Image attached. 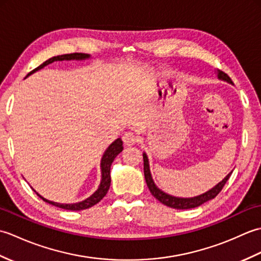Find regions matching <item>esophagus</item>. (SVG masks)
<instances>
[{
	"label": "esophagus",
	"mask_w": 261,
	"mask_h": 261,
	"mask_svg": "<svg viewBox=\"0 0 261 261\" xmlns=\"http://www.w3.org/2000/svg\"><path fill=\"white\" fill-rule=\"evenodd\" d=\"M122 140H123V142L127 146L135 145V143L138 141V136L135 134L134 131H126L123 134Z\"/></svg>",
	"instance_id": "34e87169"
}]
</instances>
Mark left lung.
Wrapping results in <instances>:
<instances>
[{
    "label": "left lung",
    "mask_w": 261,
    "mask_h": 261,
    "mask_svg": "<svg viewBox=\"0 0 261 261\" xmlns=\"http://www.w3.org/2000/svg\"><path fill=\"white\" fill-rule=\"evenodd\" d=\"M218 76L221 80L232 83L229 75L225 74L222 70H219ZM143 170H145V179L147 182V186L152 195L156 197L160 203H163L164 205H167V206H169V207L177 208V210H187V208L197 207V206H199V205H202L203 203L214 198L221 191H222V188L224 187L225 182L228 181V179L230 178V176L232 174V171H231L230 174L226 175V177L222 181H220L218 185L212 188V190H210L208 192L202 194V195L196 196V197H192V198H180V197H175V196L168 195V194H166L163 191H160L159 188L154 185V182H153V180L151 178V175H150V170H149V164H148V158L146 156V153H143Z\"/></svg>",
    "instance_id": "8db88e82"
}]
</instances>
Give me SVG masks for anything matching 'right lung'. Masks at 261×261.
<instances>
[{
  "label": "right lung",
  "instance_id": "obj_1",
  "mask_svg": "<svg viewBox=\"0 0 261 261\" xmlns=\"http://www.w3.org/2000/svg\"><path fill=\"white\" fill-rule=\"evenodd\" d=\"M87 54H83V53H73V54H66V55H59V56H55L49 58L48 60H46L45 63H42L40 66H38L37 68H35L33 70H31L29 74L30 75L32 73H35L36 70L40 69L42 67H45V66L49 65L54 63L55 60H70V59H85L88 58ZM122 149H123V142L120 139H116L112 145H111L108 150L105 151V153L103 154V158H102V163H101V168H102V181H101V185H99L98 190L93 194L91 197L86 198L85 201H83L81 203H76V204H59V203H55V202H50V201H47L46 198L41 197L40 195L38 194V196L40 197L43 201L49 203V204H53L55 206L60 207V208H64V210H70V211H81V210H85L93 206V205L97 204L101 199L107 195V193L110 188V184H111V177H110V169H111V165H112L113 160L115 159V157L118 156V154L122 151Z\"/></svg>",
  "mask_w": 261,
  "mask_h": 261
}]
</instances>
